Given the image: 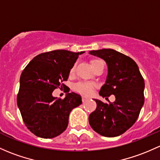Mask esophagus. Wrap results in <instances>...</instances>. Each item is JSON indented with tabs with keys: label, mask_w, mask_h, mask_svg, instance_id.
<instances>
[{
	"label": "esophagus",
	"mask_w": 160,
	"mask_h": 160,
	"mask_svg": "<svg viewBox=\"0 0 160 160\" xmlns=\"http://www.w3.org/2000/svg\"><path fill=\"white\" fill-rule=\"evenodd\" d=\"M88 100H89V98L87 97H86V96H83V97H82V100H83V102L87 101Z\"/></svg>",
	"instance_id": "esophagus-1"
}]
</instances>
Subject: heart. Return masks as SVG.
I'll return each mask as SVG.
<instances>
[{
	"mask_svg": "<svg viewBox=\"0 0 160 160\" xmlns=\"http://www.w3.org/2000/svg\"><path fill=\"white\" fill-rule=\"evenodd\" d=\"M101 61L100 60H91V66L94 65L95 63H98V62ZM75 70V67H73L70 70V74L74 73ZM94 88V85L90 83H79L75 86V90L77 92H80V93L87 94V95H90L92 93Z\"/></svg>",
	"mask_w": 160,
	"mask_h": 160,
	"instance_id": "obj_1",
	"label": "heart"
}]
</instances>
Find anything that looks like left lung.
<instances>
[{
	"label": "left lung",
	"mask_w": 160,
	"mask_h": 160,
	"mask_svg": "<svg viewBox=\"0 0 160 160\" xmlns=\"http://www.w3.org/2000/svg\"><path fill=\"white\" fill-rule=\"evenodd\" d=\"M90 53L103 59L108 67L106 83L99 93L107 100L114 95L116 100L108 104L95 100L97 108L89 116V123L103 137H118L139 117L144 103L143 77L136 62L123 53L112 49L92 50Z\"/></svg>",
	"instance_id": "8db88e82"
}]
</instances>
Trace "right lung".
<instances>
[{
  "label": "right lung",
  "instance_id": "right-lung-1",
  "mask_svg": "<svg viewBox=\"0 0 160 160\" xmlns=\"http://www.w3.org/2000/svg\"><path fill=\"white\" fill-rule=\"evenodd\" d=\"M66 50L45 52L35 57L23 69L17 102L23 122L37 137L50 139L68 126L71 110L82 103L81 96L72 92L64 99L52 96L55 89L67 87L70 70L79 54Z\"/></svg>",
  "mask_w": 160,
  "mask_h": 160
}]
</instances>
